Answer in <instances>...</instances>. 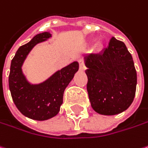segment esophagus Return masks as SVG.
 Masks as SVG:
<instances>
[{
	"instance_id": "esophagus-1",
	"label": "esophagus",
	"mask_w": 148,
	"mask_h": 148,
	"mask_svg": "<svg viewBox=\"0 0 148 148\" xmlns=\"http://www.w3.org/2000/svg\"><path fill=\"white\" fill-rule=\"evenodd\" d=\"M79 69L80 70H85L86 69V67H85V65H84V60H79Z\"/></svg>"
}]
</instances>
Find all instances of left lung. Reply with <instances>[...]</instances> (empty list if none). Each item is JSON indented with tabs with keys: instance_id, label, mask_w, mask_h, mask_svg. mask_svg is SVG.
I'll use <instances>...</instances> for the list:
<instances>
[{
	"instance_id": "1",
	"label": "left lung",
	"mask_w": 148,
	"mask_h": 148,
	"mask_svg": "<svg viewBox=\"0 0 148 148\" xmlns=\"http://www.w3.org/2000/svg\"><path fill=\"white\" fill-rule=\"evenodd\" d=\"M88 68L87 91L95 112L115 115L132 104L137 86V72L125 44L114 37L99 54L84 57Z\"/></svg>"
}]
</instances>
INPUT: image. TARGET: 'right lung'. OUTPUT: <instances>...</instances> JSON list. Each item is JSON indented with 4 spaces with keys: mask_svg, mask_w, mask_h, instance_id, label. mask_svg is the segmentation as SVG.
<instances>
[{
    "mask_svg": "<svg viewBox=\"0 0 148 148\" xmlns=\"http://www.w3.org/2000/svg\"><path fill=\"white\" fill-rule=\"evenodd\" d=\"M50 36L49 32L36 35L18 49L10 64L9 88L13 102L23 115L38 121L47 120L58 114L64 89L79 69V63L74 61L40 84H30L26 80L21 70L23 62L36 45Z\"/></svg>",
    "mask_w": 148,
    "mask_h": 148,
    "instance_id": "add662e5",
    "label": "right lung"
}]
</instances>
